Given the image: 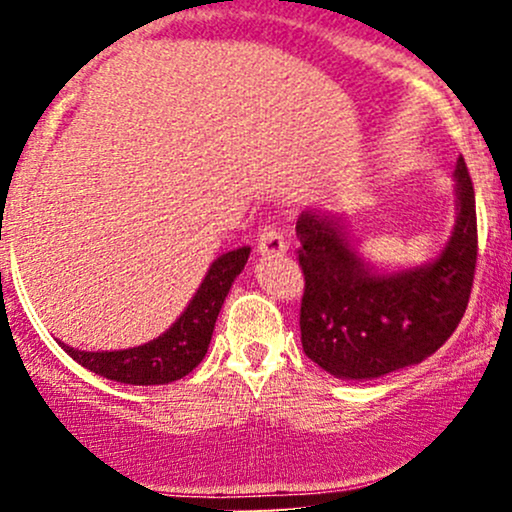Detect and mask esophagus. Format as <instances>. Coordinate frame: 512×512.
Segmentation results:
<instances>
[{"label": "esophagus", "instance_id": "34e87169", "mask_svg": "<svg viewBox=\"0 0 512 512\" xmlns=\"http://www.w3.org/2000/svg\"><path fill=\"white\" fill-rule=\"evenodd\" d=\"M286 250H289V245H286V240L281 236L279 228L264 226L260 238H257V252H260L262 257H269V255H284Z\"/></svg>", "mask_w": 512, "mask_h": 512}]
</instances>
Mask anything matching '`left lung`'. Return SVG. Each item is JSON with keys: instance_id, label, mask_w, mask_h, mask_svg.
Masks as SVG:
<instances>
[{"instance_id": "8db88e82", "label": "left lung", "mask_w": 512, "mask_h": 512, "mask_svg": "<svg viewBox=\"0 0 512 512\" xmlns=\"http://www.w3.org/2000/svg\"><path fill=\"white\" fill-rule=\"evenodd\" d=\"M452 178L455 226L436 260L419 267L380 272L363 260L339 216H298L301 342L305 356L334 378L373 380L414 366L460 325L477 267V204L462 156Z\"/></svg>"}]
</instances>
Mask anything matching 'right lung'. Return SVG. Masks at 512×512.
Instances as JSON below:
<instances>
[{
	"label": "right lung",
	"mask_w": 512,
	"mask_h": 512,
	"mask_svg": "<svg viewBox=\"0 0 512 512\" xmlns=\"http://www.w3.org/2000/svg\"><path fill=\"white\" fill-rule=\"evenodd\" d=\"M250 248L223 252L211 262L207 276L182 315L161 337L142 346L117 351H81L57 342L79 366L125 385H168L192 373L207 354L216 317L236 276L243 272Z\"/></svg>",
	"instance_id": "1"
}]
</instances>
